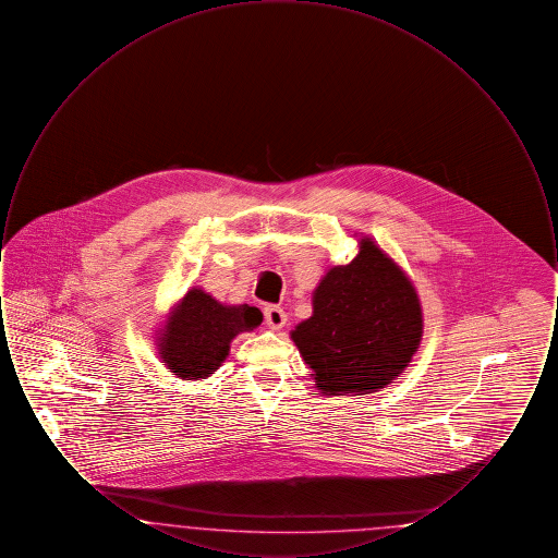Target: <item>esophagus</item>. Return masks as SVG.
<instances>
[{
    "label": "esophagus",
    "instance_id": "1",
    "mask_svg": "<svg viewBox=\"0 0 558 558\" xmlns=\"http://www.w3.org/2000/svg\"><path fill=\"white\" fill-rule=\"evenodd\" d=\"M264 318H266V324L271 330H280L287 324V314L278 305H267V307H264Z\"/></svg>",
    "mask_w": 558,
    "mask_h": 558
}]
</instances>
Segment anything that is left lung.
<instances>
[{
	"label": "left lung",
	"mask_w": 558,
	"mask_h": 558,
	"mask_svg": "<svg viewBox=\"0 0 558 558\" xmlns=\"http://www.w3.org/2000/svg\"><path fill=\"white\" fill-rule=\"evenodd\" d=\"M318 389L368 393L408 366L423 337L414 287L372 240L349 266L332 267L314 292V316L291 332Z\"/></svg>",
	"instance_id": "1"
}]
</instances>
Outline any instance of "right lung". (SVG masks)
<instances>
[{
  "instance_id": "1",
  "label": "right lung",
  "mask_w": 558,
  "mask_h": 558,
  "mask_svg": "<svg viewBox=\"0 0 558 558\" xmlns=\"http://www.w3.org/2000/svg\"><path fill=\"white\" fill-rule=\"evenodd\" d=\"M262 312L251 305L228 307L211 294L192 289L167 319L160 337L165 366L182 378H205L228 357L230 341L262 324Z\"/></svg>"
}]
</instances>
